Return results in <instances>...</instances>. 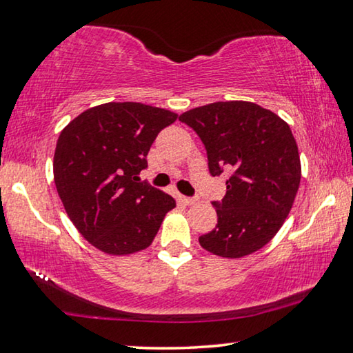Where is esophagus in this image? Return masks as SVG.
<instances>
[{
  "instance_id": "1",
  "label": "esophagus",
  "mask_w": 353,
  "mask_h": 353,
  "mask_svg": "<svg viewBox=\"0 0 353 353\" xmlns=\"http://www.w3.org/2000/svg\"><path fill=\"white\" fill-rule=\"evenodd\" d=\"M181 200L186 205H194L195 203V199L194 197H186V195H181Z\"/></svg>"
}]
</instances>
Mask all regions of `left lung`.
Returning <instances> with one entry per match:
<instances>
[{"label": "left lung", "instance_id": "left-lung-1", "mask_svg": "<svg viewBox=\"0 0 353 353\" xmlns=\"http://www.w3.org/2000/svg\"><path fill=\"white\" fill-rule=\"evenodd\" d=\"M205 145L213 176L224 170L222 202H213L218 224L200 246L224 259L262 249L283 227L301 180L298 146L283 118L254 102H213L180 115Z\"/></svg>", "mask_w": 353, "mask_h": 353}]
</instances>
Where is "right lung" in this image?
<instances>
[{"label":"right lung","mask_w":353,"mask_h":353,"mask_svg":"<svg viewBox=\"0 0 353 353\" xmlns=\"http://www.w3.org/2000/svg\"><path fill=\"white\" fill-rule=\"evenodd\" d=\"M178 118L140 102H107L74 118L59 134L53 178L59 199L82 236L110 256L153 243L175 199L142 183L146 154Z\"/></svg>","instance_id":"add662e5"}]
</instances>
